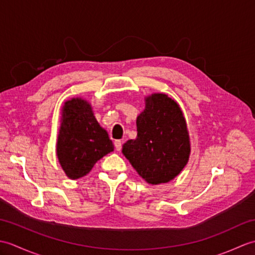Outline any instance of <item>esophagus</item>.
I'll return each mask as SVG.
<instances>
[{"label":"esophagus","instance_id":"34e87169","mask_svg":"<svg viewBox=\"0 0 255 255\" xmlns=\"http://www.w3.org/2000/svg\"><path fill=\"white\" fill-rule=\"evenodd\" d=\"M114 144H115V149L117 151H121L122 150V141L121 140H115V142H114Z\"/></svg>","mask_w":255,"mask_h":255}]
</instances>
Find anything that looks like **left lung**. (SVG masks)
Listing matches in <instances>:
<instances>
[{
  "instance_id": "left-lung-1",
  "label": "left lung",
  "mask_w": 255,
  "mask_h": 255,
  "mask_svg": "<svg viewBox=\"0 0 255 255\" xmlns=\"http://www.w3.org/2000/svg\"><path fill=\"white\" fill-rule=\"evenodd\" d=\"M144 110L137 117V138L123 145V154L143 180L167 183L187 164L191 141L180 105L164 93L144 97Z\"/></svg>"
}]
</instances>
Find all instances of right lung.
<instances>
[{"label":"right lung","instance_id":"right-lung-1","mask_svg":"<svg viewBox=\"0 0 255 255\" xmlns=\"http://www.w3.org/2000/svg\"><path fill=\"white\" fill-rule=\"evenodd\" d=\"M114 151V144L82 97L68 100L62 107L57 139V156L71 180L90 173L100 159Z\"/></svg>","mask_w":255,"mask_h":255}]
</instances>
